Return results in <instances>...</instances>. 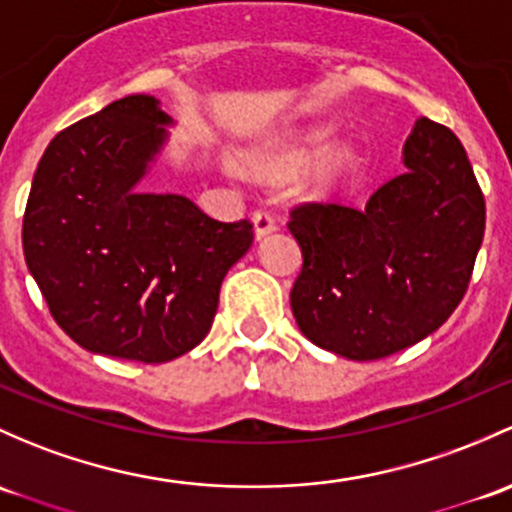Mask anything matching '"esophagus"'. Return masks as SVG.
Instances as JSON below:
<instances>
[{"mask_svg":"<svg viewBox=\"0 0 512 512\" xmlns=\"http://www.w3.org/2000/svg\"><path fill=\"white\" fill-rule=\"evenodd\" d=\"M252 223H255L257 238H265L267 233H272L274 230V218L270 211H255L252 213Z\"/></svg>","mask_w":512,"mask_h":512,"instance_id":"1","label":"esophagus"}]
</instances>
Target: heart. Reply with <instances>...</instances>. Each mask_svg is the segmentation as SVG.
<instances>
[{
  "label": "heart",
  "instance_id": "obj_1",
  "mask_svg": "<svg viewBox=\"0 0 512 512\" xmlns=\"http://www.w3.org/2000/svg\"><path fill=\"white\" fill-rule=\"evenodd\" d=\"M346 157H348L346 152H336V154H333L331 164L326 166V171H324V176H321V181L331 179L333 171L341 169L343 161H346ZM284 161H289V157H270V154H252V157H247V164L255 166V169H260V171L279 169V166H284Z\"/></svg>",
  "mask_w": 512,
  "mask_h": 512
}]
</instances>
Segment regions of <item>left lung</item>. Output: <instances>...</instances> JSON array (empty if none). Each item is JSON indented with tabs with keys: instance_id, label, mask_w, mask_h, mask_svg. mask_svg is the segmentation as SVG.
<instances>
[{
	"instance_id": "obj_1",
	"label": "left lung",
	"mask_w": 512,
	"mask_h": 512,
	"mask_svg": "<svg viewBox=\"0 0 512 512\" xmlns=\"http://www.w3.org/2000/svg\"><path fill=\"white\" fill-rule=\"evenodd\" d=\"M405 174L365 208L304 203L289 230L304 265L292 287L299 331L348 360H378L434 333L464 299L486 201L449 127L419 117Z\"/></svg>"
}]
</instances>
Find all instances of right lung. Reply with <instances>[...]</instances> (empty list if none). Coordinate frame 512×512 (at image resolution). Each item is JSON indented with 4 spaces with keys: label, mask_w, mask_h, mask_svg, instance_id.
I'll return each instance as SVG.
<instances>
[{
    "label": "right lung",
    "mask_w": 512,
    "mask_h": 512,
    "mask_svg": "<svg viewBox=\"0 0 512 512\" xmlns=\"http://www.w3.org/2000/svg\"><path fill=\"white\" fill-rule=\"evenodd\" d=\"M152 95L110 102L51 139L26 201V267L56 324L85 351L166 363L211 331L223 277L252 223H220L139 181L169 139Z\"/></svg>",
    "instance_id": "right-lung-1"
}]
</instances>
